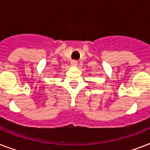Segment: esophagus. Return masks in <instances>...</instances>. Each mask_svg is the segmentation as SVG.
<instances>
[{
    "label": "esophagus",
    "mask_w": 150,
    "mask_h": 150,
    "mask_svg": "<svg viewBox=\"0 0 150 150\" xmlns=\"http://www.w3.org/2000/svg\"><path fill=\"white\" fill-rule=\"evenodd\" d=\"M77 64H78V62L76 61V60H72L71 61V65L74 67H76L77 66Z\"/></svg>",
    "instance_id": "1"
}]
</instances>
